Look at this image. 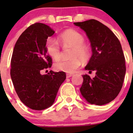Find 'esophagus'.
<instances>
[{"mask_svg":"<svg viewBox=\"0 0 133 133\" xmlns=\"http://www.w3.org/2000/svg\"><path fill=\"white\" fill-rule=\"evenodd\" d=\"M73 75V74H69V73H68V74H66V77L67 78H70V77H71Z\"/></svg>","mask_w":133,"mask_h":133,"instance_id":"34e87169","label":"esophagus"}]
</instances>
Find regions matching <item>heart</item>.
Masks as SVG:
<instances>
[{
	"label": "heart",
	"instance_id": "obj_1",
	"mask_svg": "<svg viewBox=\"0 0 133 133\" xmlns=\"http://www.w3.org/2000/svg\"><path fill=\"white\" fill-rule=\"evenodd\" d=\"M60 39L65 45L74 48L72 54L73 58L71 60H60L55 64V69L65 73H73L81 64L82 60H86L89 57V50L84 45L85 39L82 34L74 29H68L60 35ZM47 53L54 60H59L61 57L59 44L54 38H49L45 44Z\"/></svg>",
	"mask_w": 133,
	"mask_h": 133
}]
</instances>
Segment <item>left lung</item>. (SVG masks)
Returning a JSON list of instances; mask_svg holds the SVG:
<instances>
[{
	"label": "left lung",
	"instance_id": "8db88e82",
	"mask_svg": "<svg viewBox=\"0 0 133 133\" xmlns=\"http://www.w3.org/2000/svg\"><path fill=\"white\" fill-rule=\"evenodd\" d=\"M74 24L85 32L91 43L92 56L85 69L96 71L92 78L82 75L81 95L89 104L105 105L112 101L122 88L126 68L121 44L109 28L96 20Z\"/></svg>",
	"mask_w": 133,
	"mask_h": 133
}]
</instances>
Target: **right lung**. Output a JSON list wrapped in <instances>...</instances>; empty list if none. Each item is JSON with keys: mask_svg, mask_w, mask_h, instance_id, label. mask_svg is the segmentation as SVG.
<instances>
[{"mask_svg": "<svg viewBox=\"0 0 133 133\" xmlns=\"http://www.w3.org/2000/svg\"><path fill=\"white\" fill-rule=\"evenodd\" d=\"M55 31L49 25L35 23L28 27L17 40L11 60V78L15 89L22 103L33 110L51 106L66 75L63 71L41 75L51 68V58L45 44Z\"/></svg>", "mask_w": 133, "mask_h": 133, "instance_id": "obj_1", "label": "right lung"}]
</instances>
